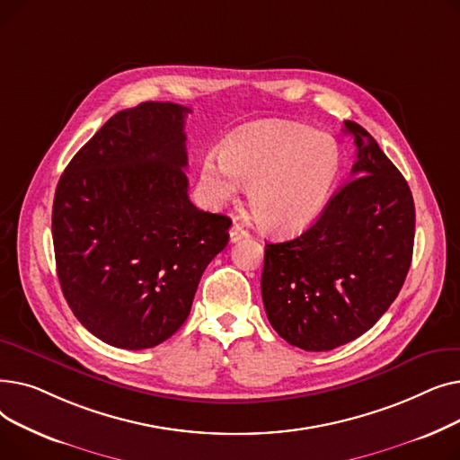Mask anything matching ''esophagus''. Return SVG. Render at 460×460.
I'll return each instance as SVG.
<instances>
[{"instance_id": "esophagus-1", "label": "esophagus", "mask_w": 460, "mask_h": 460, "mask_svg": "<svg viewBox=\"0 0 460 460\" xmlns=\"http://www.w3.org/2000/svg\"><path fill=\"white\" fill-rule=\"evenodd\" d=\"M248 236V231L240 226V224H234L233 227H231V231H229V238H231V243H238V240H243V238H246Z\"/></svg>"}]
</instances>
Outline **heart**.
Wrapping results in <instances>:
<instances>
[{"instance_id": "obj_1", "label": "heart", "mask_w": 460, "mask_h": 460, "mask_svg": "<svg viewBox=\"0 0 460 460\" xmlns=\"http://www.w3.org/2000/svg\"><path fill=\"white\" fill-rule=\"evenodd\" d=\"M337 141L311 127L272 120L233 134L220 155L201 162V182L212 205L233 201L250 186L257 226L272 234H295L326 208L341 173Z\"/></svg>"}]
</instances>
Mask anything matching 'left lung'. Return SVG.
Listing matches in <instances>:
<instances>
[{"instance_id":"left-lung-1","label":"left lung","mask_w":460,"mask_h":460,"mask_svg":"<svg viewBox=\"0 0 460 460\" xmlns=\"http://www.w3.org/2000/svg\"><path fill=\"white\" fill-rule=\"evenodd\" d=\"M345 132L356 145L352 179L309 229L264 250L267 317L287 343L313 352L341 347L373 328L412 262V191L366 128L345 120Z\"/></svg>"}]
</instances>
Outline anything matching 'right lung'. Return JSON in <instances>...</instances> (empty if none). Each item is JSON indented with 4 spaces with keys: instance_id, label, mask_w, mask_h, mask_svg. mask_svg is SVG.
<instances>
[{
    "instance_id": "obj_1",
    "label": "right lung",
    "mask_w": 460,
    "mask_h": 460,
    "mask_svg": "<svg viewBox=\"0 0 460 460\" xmlns=\"http://www.w3.org/2000/svg\"><path fill=\"white\" fill-rule=\"evenodd\" d=\"M173 102L115 113L61 175L52 236L63 296L101 341L141 350L188 319L231 220L188 198L184 119Z\"/></svg>"
}]
</instances>
